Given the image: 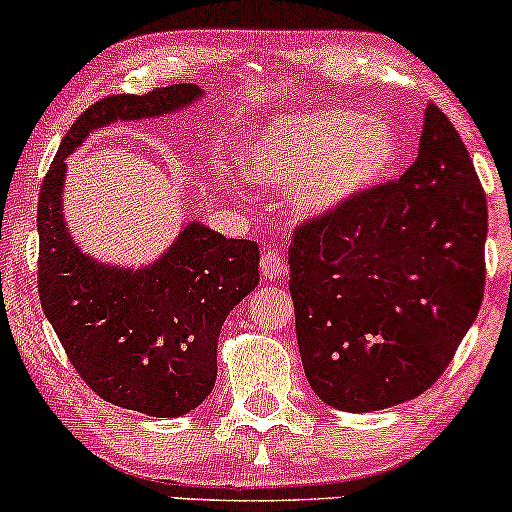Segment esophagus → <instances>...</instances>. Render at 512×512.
I'll use <instances>...</instances> for the list:
<instances>
[{
    "mask_svg": "<svg viewBox=\"0 0 512 512\" xmlns=\"http://www.w3.org/2000/svg\"><path fill=\"white\" fill-rule=\"evenodd\" d=\"M260 269H262V276L267 281H279V279H284L286 272H289V264H286L284 255H279V252H274V250H267L260 260Z\"/></svg>",
    "mask_w": 512,
    "mask_h": 512,
    "instance_id": "esophagus-1",
    "label": "esophagus"
}]
</instances>
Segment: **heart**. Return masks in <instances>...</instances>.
Listing matches in <instances>:
<instances>
[{"mask_svg": "<svg viewBox=\"0 0 512 512\" xmlns=\"http://www.w3.org/2000/svg\"><path fill=\"white\" fill-rule=\"evenodd\" d=\"M397 161V132L385 120L322 108L257 129L240 170L252 185L291 192L303 219H322L383 185Z\"/></svg>", "mask_w": 512, "mask_h": 512, "instance_id": "obj_1", "label": "heart"}]
</instances>
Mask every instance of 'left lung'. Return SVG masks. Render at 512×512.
<instances>
[{
	"mask_svg": "<svg viewBox=\"0 0 512 512\" xmlns=\"http://www.w3.org/2000/svg\"><path fill=\"white\" fill-rule=\"evenodd\" d=\"M489 209L464 142L428 105L397 182L305 223L291 298L305 378L339 411H380L440 378L484 298Z\"/></svg>",
	"mask_w": 512,
	"mask_h": 512,
	"instance_id": "8db88e82",
	"label": "left lung"
}]
</instances>
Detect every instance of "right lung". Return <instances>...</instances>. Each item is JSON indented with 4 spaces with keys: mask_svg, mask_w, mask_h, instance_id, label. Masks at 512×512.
I'll list each match as a JSON object with an SVG mask.
<instances>
[{
    "mask_svg": "<svg viewBox=\"0 0 512 512\" xmlns=\"http://www.w3.org/2000/svg\"><path fill=\"white\" fill-rule=\"evenodd\" d=\"M202 96L195 84H173L93 103L64 134L38 199V291L52 330L98 397L156 419L187 414L209 397L223 322L260 284V248L187 221L151 264L96 260L64 219L67 156L96 129L180 113Z\"/></svg>",
    "mask_w": 512,
    "mask_h": 512,
    "instance_id": "1",
    "label": "right lung"
}]
</instances>
